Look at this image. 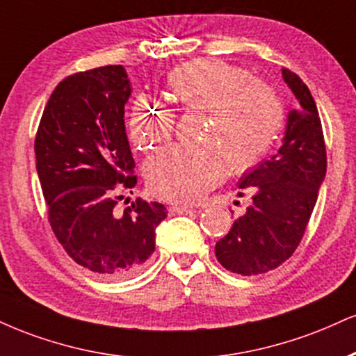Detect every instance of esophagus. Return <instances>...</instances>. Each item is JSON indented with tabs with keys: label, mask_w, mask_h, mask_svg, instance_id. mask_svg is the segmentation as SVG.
Here are the masks:
<instances>
[{
	"label": "esophagus",
	"mask_w": 356,
	"mask_h": 356,
	"mask_svg": "<svg viewBox=\"0 0 356 356\" xmlns=\"http://www.w3.org/2000/svg\"><path fill=\"white\" fill-rule=\"evenodd\" d=\"M195 211L192 207H186V205H172L169 207L170 216H187V213H194Z\"/></svg>",
	"instance_id": "1"
}]
</instances>
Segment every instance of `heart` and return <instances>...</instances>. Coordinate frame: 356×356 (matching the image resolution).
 I'll return each mask as SVG.
<instances>
[{"label": "heart", "instance_id": "b5f03b06", "mask_svg": "<svg viewBox=\"0 0 356 356\" xmlns=\"http://www.w3.org/2000/svg\"><path fill=\"white\" fill-rule=\"evenodd\" d=\"M167 97L182 111L207 114L202 147H172L145 164L149 191L172 204H194L222 182L229 170L242 174L262 162L285 122L282 101L250 72L222 59L200 58L167 74ZM174 113L147 99L132 104L127 129L132 144L149 151L174 131Z\"/></svg>", "mask_w": 356, "mask_h": 356}]
</instances>
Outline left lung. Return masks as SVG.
<instances>
[{"mask_svg":"<svg viewBox=\"0 0 356 356\" xmlns=\"http://www.w3.org/2000/svg\"><path fill=\"white\" fill-rule=\"evenodd\" d=\"M282 74L297 99L284 144L241 179L238 187L252 192V204L216 243L217 260L227 270L247 277L273 270L293 255L327 172L322 121L310 89L293 71Z\"/></svg>","mask_w":356,"mask_h":356,"instance_id":"left-lung-1","label":"left lung"}]
</instances>
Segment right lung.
<instances>
[{
  "label": "right lung",
  "instance_id": "right-lung-1",
  "mask_svg": "<svg viewBox=\"0 0 356 356\" xmlns=\"http://www.w3.org/2000/svg\"><path fill=\"white\" fill-rule=\"evenodd\" d=\"M131 84L122 66L67 76L42 111L34 139L36 169L51 229L67 255L106 278L134 275L156 248L167 211L137 199L114 211L134 189V159L124 126Z\"/></svg>",
  "mask_w": 356,
  "mask_h": 356
}]
</instances>
